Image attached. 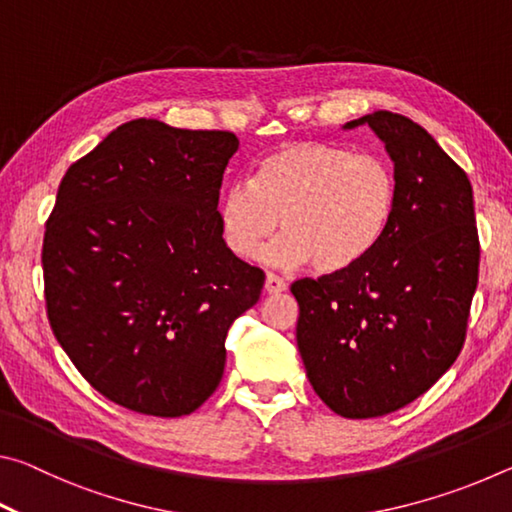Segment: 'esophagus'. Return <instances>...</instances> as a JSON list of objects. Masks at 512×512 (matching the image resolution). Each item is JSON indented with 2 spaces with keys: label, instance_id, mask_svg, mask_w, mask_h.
<instances>
[{
  "label": "esophagus",
  "instance_id": "esophagus-1",
  "mask_svg": "<svg viewBox=\"0 0 512 512\" xmlns=\"http://www.w3.org/2000/svg\"><path fill=\"white\" fill-rule=\"evenodd\" d=\"M264 291L271 293V296H273V293H282V291H287V282H284L282 277L268 273L266 280H264Z\"/></svg>",
  "mask_w": 512,
  "mask_h": 512
}]
</instances>
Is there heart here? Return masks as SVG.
Here are the masks:
<instances>
[{"mask_svg":"<svg viewBox=\"0 0 512 512\" xmlns=\"http://www.w3.org/2000/svg\"><path fill=\"white\" fill-rule=\"evenodd\" d=\"M397 207L391 164L327 142H291L257 162L253 180H237L219 198L216 219L225 248L253 259L282 223L284 235L266 248V264L311 262L336 275L361 264L384 239Z\"/></svg>","mask_w":512,"mask_h":512,"instance_id":"heart-1","label":"heart"}]
</instances>
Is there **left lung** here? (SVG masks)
<instances>
[{"label": "left lung", "mask_w": 512, "mask_h": 512, "mask_svg": "<svg viewBox=\"0 0 512 512\" xmlns=\"http://www.w3.org/2000/svg\"><path fill=\"white\" fill-rule=\"evenodd\" d=\"M363 124L393 160V221L361 264L291 287L311 386L352 420L402 409L452 368L479 282L467 173L409 117L379 110L343 128Z\"/></svg>", "instance_id": "left-lung-1"}]
</instances>
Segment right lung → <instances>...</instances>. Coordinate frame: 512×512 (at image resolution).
Returning a JSON list of instances; mask_svg holds the SVG:
<instances>
[{"label":"right lung","mask_w":512,"mask_h":512,"mask_svg":"<svg viewBox=\"0 0 512 512\" xmlns=\"http://www.w3.org/2000/svg\"><path fill=\"white\" fill-rule=\"evenodd\" d=\"M237 149L235 133L133 119L67 169L42 244L47 316L110 402L180 418L219 386L228 327L264 287L216 219Z\"/></svg>","instance_id":"1"}]
</instances>
